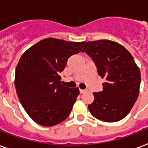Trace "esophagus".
<instances>
[{
	"label": "esophagus",
	"instance_id": "esophagus-1",
	"mask_svg": "<svg viewBox=\"0 0 148 148\" xmlns=\"http://www.w3.org/2000/svg\"><path fill=\"white\" fill-rule=\"evenodd\" d=\"M79 91H80V93H83L86 91V90H79Z\"/></svg>",
	"mask_w": 148,
	"mask_h": 148
}]
</instances>
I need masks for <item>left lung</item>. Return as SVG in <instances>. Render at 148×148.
<instances>
[{
	"mask_svg": "<svg viewBox=\"0 0 148 148\" xmlns=\"http://www.w3.org/2000/svg\"><path fill=\"white\" fill-rule=\"evenodd\" d=\"M82 51L93 59L99 76L106 79L102 91L93 93L94 101L88 106L90 113L106 122L121 121L139 95L141 76L133 57L123 46L110 40L87 42Z\"/></svg>",
	"mask_w": 148,
	"mask_h": 148,
	"instance_id": "1",
	"label": "left lung"
}]
</instances>
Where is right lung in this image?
<instances>
[{"instance_id":"1","label":"right lung","mask_w":148,"mask_h":148,"mask_svg":"<svg viewBox=\"0 0 148 148\" xmlns=\"http://www.w3.org/2000/svg\"><path fill=\"white\" fill-rule=\"evenodd\" d=\"M84 44L47 38L31 47L20 58L16 90L24 110L36 123L54 126L70 115L79 89L62 86L59 73L68 58L79 53Z\"/></svg>"}]
</instances>
